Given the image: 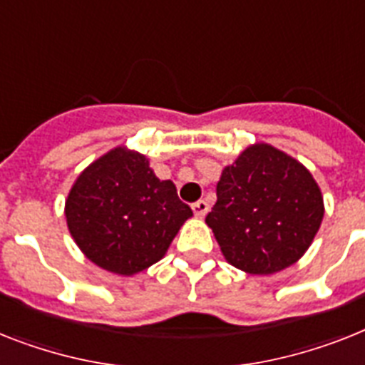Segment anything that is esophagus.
<instances>
[{"label":"esophagus","mask_w":365,"mask_h":365,"mask_svg":"<svg viewBox=\"0 0 365 365\" xmlns=\"http://www.w3.org/2000/svg\"><path fill=\"white\" fill-rule=\"evenodd\" d=\"M192 210H194V215L197 216V218H203V216L207 215V210H209V203L203 200L195 201V203L192 205Z\"/></svg>","instance_id":"34e87169"}]
</instances>
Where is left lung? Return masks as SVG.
<instances>
[{"label":"left lung","mask_w":365,"mask_h":365,"mask_svg":"<svg viewBox=\"0 0 365 365\" xmlns=\"http://www.w3.org/2000/svg\"><path fill=\"white\" fill-rule=\"evenodd\" d=\"M324 201L312 171L284 150L248 145L216 185L205 224L235 269L269 276L294 264L312 246Z\"/></svg>","instance_id":"1"}]
</instances>
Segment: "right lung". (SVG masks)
I'll list each match as a JSON object with an SVG mask.
<instances>
[{
	"label": "right lung",
	"instance_id": "obj_1",
	"mask_svg": "<svg viewBox=\"0 0 365 365\" xmlns=\"http://www.w3.org/2000/svg\"><path fill=\"white\" fill-rule=\"evenodd\" d=\"M71 237L93 264L134 276L165 255L192 209L171 180H160L149 158L119 145L76 177L65 200Z\"/></svg>",
	"mask_w": 365,
	"mask_h": 365
}]
</instances>
